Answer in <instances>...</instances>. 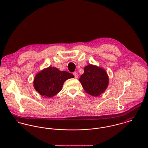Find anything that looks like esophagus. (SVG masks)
Masks as SVG:
<instances>
[{
	"instance_id": "34e87169",
	"label": "esophagus",
	"mask_w": 148,
	"mask_h": 148,
	"mask_svg": "<svg viewBox=\"0 0 148 148\" xmlns=\"http://www.w3.org/2000/svg\"><path fill=\"white\" fill-rule=\"evenodd\" d=\"M73 75H74V76H75V77L76 78V79H77V77H78V76H79V75H78V73H77V72H73Z\"/></svg>"
}]
</instances>
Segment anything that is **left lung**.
Listing matches in <instances>:
<instances>
[{
    "instance_id": "1",
    "label": "left lung",
    "mask_w": 148,
    "mask_h": 148,
    "mask_svg": "<svg viewBox=\"0 0 148 148\" xmlns=\"http://www.w3.org/2000/svg\"><path fill=\"white\" fill-rule=\"evenodd\" d=\"M84 72L79 78L85 91L92 96H99L109 84V77L106 70L100 66L89 64L84 67Z\"/></svg>"
}]
</instances>
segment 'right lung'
I'll return each mask as SVG.
<instances>
[{
    "label": "right lung",
    "instance_id": "right-lung-1",
    "mask_svg": "<svg viewBox=\"0 0 148 148\" xmlns=\"http://www.w3.org/2000/svg\"><path fill=\"white\" fill-rule=\"evenodd\" d=\"M73 77L71 73L61 71L54 66H49L35 75L33 85L41 96L50 98L61 91L66 80Z\"/></svg>",
    "mask_w": 148,
    "mask_h": 148
}]
</instances>
